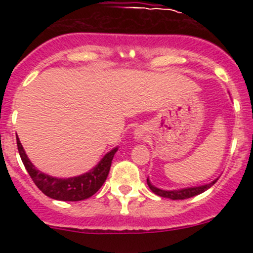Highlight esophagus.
<instances>
[{"instance_id":"1","label":"esophagus","mask_w":253,"mask_h":253,"mask_svg":"<svg viewBox=\"0 0 253 253\" xmlns=\"http://www.w3.org/2000/svg\"><path fill=\"white\" fill-rule=\"evenodd\" d=\"M136 134H137V139L142 138V137H141V136H142V134H141V133H139V132H138V133H136Z\"/></svg>"}]
</instances>
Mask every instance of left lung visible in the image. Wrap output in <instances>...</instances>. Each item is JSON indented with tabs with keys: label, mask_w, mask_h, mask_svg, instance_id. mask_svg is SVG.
I'll list each match as a JSON object with an SVG mask.
<instances>
[{
	"label": "left lung",
	"mask_w": 253,
	"mask_h": 253,
	"mask_svg": "<svg viewBox=\"0 0 253 253\" xmlns=\"http://www.w3.org/2000/svg\"><path fill=\"white\" fill-rule=\"evenodd\" d=\"M218 180V178H216ZM216 180H214L213 182L208 183V185L200 186V187H191V188H183V190H177V191H164L160 190V188L154 187L152 183L149 182V180H147L148 186H149L150 190L155 193V195L160 196V197L164 198H170V200H186V198L195 197V196L200 195V193L205 192V191L211 188L214 183L216 182Z\"/></svg>",
	"instance_id": "1"
}]
</instances>
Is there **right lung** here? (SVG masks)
<instances>
[{
    "label": "right lung",
    "instance_id": "1",
    "mask_svg": "<svg viewBox=\"0 0 253 253\" xmlns=\"http://www.w3.org/2000/svg\"><path fill=\"white\" fill-rule=\"evenodd\" d=\"M18 152H19L20 159L27 169L28 174L30 175L32 180L38 186L40 191L47 197L58 201H83L91 197L99 188L103 186L110 171L111 162L116 153L117 148L112 149L110 153L101 159V162L94 168L91 171L86 174L77 176V177L70 178H56L35 169L34 165L30 163L20 144L19 138L17 136Z\"/></svg>",
    "mask_w": 253,
    "mask_h": 253
}]
</instances>
